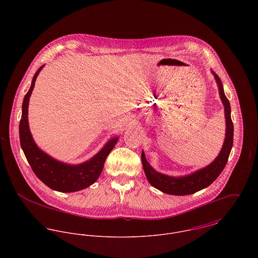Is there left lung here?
<instances>
[{
	"label": "left lung",
	"instance_id": "obj_1",
	"mask_svg": "<svg viewBox=\"0 0 258 258\" xmlns=\"http://www.w3.org/2000/svg\"><path fill=\"white\" fill-rule=\"evenodd\" d=\"M212 74H214L217 84L219 86L220 97L224 107L226 129H225V138H224V142L221 147V152L218 155V157L207 167L197 170L194 173L185 176L172 177V176L159 173L155 169H153V167H151V165L146 160L144 151H142V156H141L142 165H143V169L149 183L154 187L158 188L159 190L165 194L174 195V196H186V195L195 194L209 186L212 183H214L217 180V178L221 175L222 170L224 169L227 163V159L233 144V123L230 117V111H231L230 104L224 94L221 78L213 71H212Z\"/></svg>",
	"mask_w": 258,
	"mask_h": 258
}]
</instances>
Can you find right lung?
<instances>
[{"label":"right lung","mask_w":258,"mask_h":258,"mask_svg":"<svg viewBox=\"0 0 258 258\" xmlns=\"http://www.w3.org/2000/svg\"><path fill=\"white\" fill-rule=\"evenodd\" d=\"M43 67L44 66L40 67L34 75L31 87L23 101L22 118L20 121L21 146L34 173L43 184L51 189L61 192L77 191L97 181L103 170L107 156L118 142L119 138H111L90 160L78 165H70L59 162L37 147L30 131L28 113L30 97L34 90L36 79Z\"/></svg>","instance_id":"obj_1"}]
</instances>
